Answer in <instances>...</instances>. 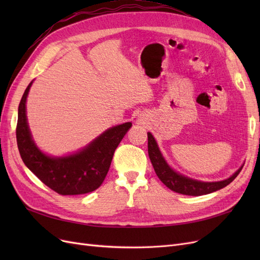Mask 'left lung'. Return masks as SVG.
Returning <instances> with one entry per match:
<instances>
[{
    "label": "left lung",
    "mask_w": 260,
    "mask_h": 260,
    "mask_svg": "<svg viewBox=\"0 0 260 260\" xmlns=\"http://www.w3.org/2000/svg\"><path fill=\"white\" fill-rule=\"evenodd\" d=\"M147 141L148 156L157 177H158L161 182L167 187H169L171 191L183 195L201 196L216 192L220 190V188L230 184L232 181L238 177L244 166V165H242V166L228 179H224L222 181H215V182H204V181L185 177L172 169L166 161V159L164 158V156L158 147V144H157L156 140L151 132L147 133Z\"/></svg>",
    "instance_id": "left-lung-1"
}]
</instances>
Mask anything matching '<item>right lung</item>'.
<instances>
[{
	"label": "right lung",
	"instance_id": "obj_1",
	"mask_svg": "<svg viewBox=\"0 0 260 260\" xmlns=\"http://www.w3.org/2000/svg\"><path fill=\"white\" fill-rule=\"evenodd\" d=\"M31 81L18 106L16 138L19 154L29 170L53 191L61 195H79L95 191L107 175L115 153L131 122L104 131L85 147L66 156H50L37 146L31 136L26 114V102Z\"/></svg>",
	"mask_w": 260,
	"mask_h": 260
}]
</instances>
